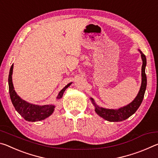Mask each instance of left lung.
<instances>
[{
  "label": "left lung",
  "instance_id": "8db88e82",
  "mask_svg": "<svg viewBox=\"0 0 158 158\" xmlns=\"http://www.w3.org/2000/svg\"><path fill=\"white\" fill-rule=\"evenodd\" d=\"M141 53V60H142V67H141V84L137 95L136 98L128 104L126 106H122L118 109H106L102 106H99L95 103L93 98H90V101L95 106V111L100 117L103 118L106 121L110 122H120L127 119L130 116H132L139 107L141 102H142L144 94H145L147 79L145 73L146 66V56L141 52L140 49H138Z\"/></svg>",
  "mask_w": 158,
  "mask_h": 158
}]
</instances>
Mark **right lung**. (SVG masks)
<instances>
[{
    "instance_id": "right-lung-1",
    "label": "right lung",
    "mask_w": 158,
    "mask_h": 158,
    "mask_svg": "<svg viewBox=\"0 0 158 158\" xmlns=\"http://www.w3.org/2000/svg\"><path fill=\"white\" fill-rule=\"evenodd\" d=\"M13 67L11 66L9 73L8 77V84H9V93L11 101L13 106H15L19 114L26 121L29 122H36L42 121L52 115L54 111L55 105H34V104L29 103L28 102L23 100L16 93L14 85L12 83V73H13ZM72 84L69 83L67 84L63 89L60 90L58 93L56 98V100H60L62 98L63 93Z\"/></svg>"
}]
</instances>
